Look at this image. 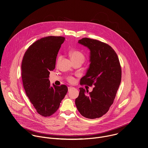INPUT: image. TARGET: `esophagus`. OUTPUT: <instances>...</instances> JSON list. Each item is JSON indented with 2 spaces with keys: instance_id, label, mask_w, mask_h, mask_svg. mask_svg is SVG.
<instances>
[{
  "instance_id": "esophagus-1",
  "label": "esophagus",
  "mask_w": 148,
  "mask_h": 148,
  "mask_svg": "<svg viewBox=\"0 0 148 148\" xmlns=\"http://www.w3.org/2000/svg\"><path fill=\"white\" fill-rule=\"evenodd\" d=\"M73 88H73V87H72V86H69V87L68 88V90H69V91H70V90H71V89H73Z\"/></svg>"
}]
</instances>
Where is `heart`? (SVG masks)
Instances as JSON below:
<instances>
[{
	"mask_svg": "<svg viewBox=\"0 0 148 148\" xmlns=\"http://www.w3.org/2000/svg\"><path fill=\"white\" fill-rule=\"evenodd\" d=\"M69 55L70 57L71 58V60H82V62L84 61L85 59V56L80 51H77V50H71L69 52ZM69 81L70 82H73V78H70L69 79Z\"/></svg>",
	"mask_w": 148,
	"mask_h": 148,
	"instance_id": "1",
	"label": "heart"
}]
</instances>
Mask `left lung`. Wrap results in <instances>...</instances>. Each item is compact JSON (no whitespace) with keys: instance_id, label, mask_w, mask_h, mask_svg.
Wrapping results in <instances>:
<instances>
[{"instance_id":"left-lung-1","label":"left lung","mask_w":148,"mask_h":148,"mask_svg":"<svg viewBox=\"0 0 148 148\" xmlns=\"http://www.w3.org/2000/svg\"><path fill=\"white\" fill-rule=\"evenodd\" d=\"M78 43L90 50V65L80 81L81 85L94 86L91 92L80 88L75 105L86 118H99L106 114L115 99L121 81V68L118 56L111 46L87 38Z\"/></svg>"}]
</instances>
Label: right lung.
<instances>
[{
	"label": "right lung",
	"instance_id": "obj_1",
	"mask_svg": "<svg viewBox=\"0 0 148 148\" xmlns=\"http://www.w3.org/2000/svg\"><path fill=\"white\" fill-rule=\"evenodd\" d=\"M64 40L62 36H49L36 40L28 48L22 62V78L26 95L36 112L43 117L57 112L68 91L64 85L51 86L49 79Z\"/></svg>",
	"mask_w": 148,
	"mask_h": 148
}]
</instances>
